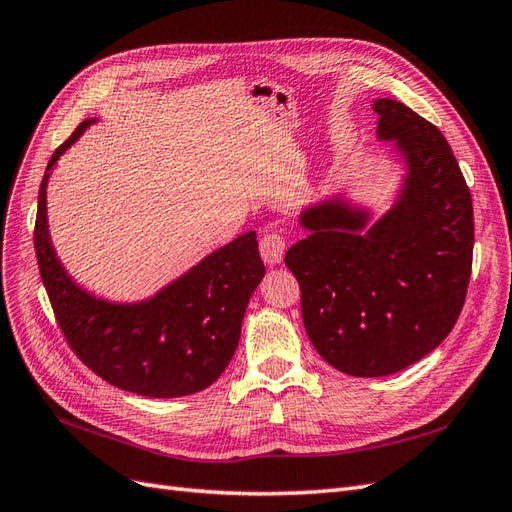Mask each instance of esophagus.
Wrapping results in <instances>:
<instances>
[{"label":"esophagus","mask_w":512,"mask_h":512,"mask_svg":"<svg viewBox=\"0 0 512 512\" xmlns=\"http://www.w3.org/2000/svg\"><path fill=\"white\" fill-rule=\"evenodd\" d=\"M258 247H260V256L267 262V265H280V262L284 260V252H286V239L280 235V232L269 230L260 237Z\"/></svg>","instance_id":"1"}]
</instances>
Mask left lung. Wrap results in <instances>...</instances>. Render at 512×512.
<instances>
[{
  "label": "left lung",
  "instance_id": "left-lung-1",
  "mask_svg": "<svg viewBox=\"0 0 512 512\" xmlns=\"http://www.w3.org/2000/svg\"><path fill=\"white\" fill-rule=\"evenodd\" d=\"M378 136L408 164L399 203L371 226L344 203L307 209L309 235L286 252L305 331L324 361L378 378L421 361L453 331L466 303L472 196L444 134L397 100H376Z\"/></svg>",
  "mask_w": 512,
  "mask_h": 512
}]
</instances>
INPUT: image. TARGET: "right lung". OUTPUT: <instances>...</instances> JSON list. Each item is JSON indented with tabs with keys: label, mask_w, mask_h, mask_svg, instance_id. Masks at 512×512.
<instances>
[{
	"label": "right lung",
	"mask_w": 512,
	"mask_h": 512,
	"mask_svg": "<svg viewBox=\"0 0 512 512\" xmlns=\"http://www.w3.org/2000/svg\"><path fill=\"white\" fill-rule=\"evenodd\" d=\"M89 123L55 149L38 192L34 247L55 320L72 352L121 391L158 399L203 391L235 354L245 307L265 275L256 232L220 247L145 303L115 305L83 292L49 241L46 179Z\"/></svg>",
	"instance_id": "add662e5"
}]
</instances>
